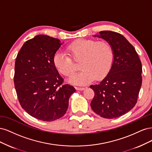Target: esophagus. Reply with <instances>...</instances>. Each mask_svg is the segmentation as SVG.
<instances>
[{
    "label": "esophagus",
    "mask_w": 152,
    "mask_h": 152,
    "mask_svg": "<svg viewBox=\"0 0 152 152\" xmlns=\"http://www.w3.org/2000/svg\"><path fill=\"white\" fill-rule=\"evenodd\" d=\"M76 89L77 91H83L85 89V87H76Z\"/></svg>",
    "instance_id": "34e87169"
}]
</instances>
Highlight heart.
I'll list each match as a JSON object with an SVG mask.
<instances>
[{"label": "heart", "instance_id": "1", "mask_svg": "<svg viewBox=\"0 0 152 152\" xmlns=\"http://www.w3.org/2000/svg\"><path fill=\"white\" fill-rule=\"evenodd\" d=\"M66 50L75 60H80L82 70L72 76L68 82L72 84L85 85L94 80H101L107 75L111 69L113 49L106 41L79 39L69 44ZM53 63L62 75L69 77L74 73V66L70 56L57 52L53 57Z\"/></svg>", "mask_w": 152, "mask_h": 152}]
</instances>
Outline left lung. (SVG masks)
Wrapping results in <instances>:
<instances>
[{
    "mask_svg": "<svg viewBox=\"0 0 152 152\" xmlns=\"http://www.w3.org/2000/svg\"><path fill=\"white\" fill-rule=\"evenodd\" d=\"M94 37L111 45L113 60L107 75L99 84L90 86L95 94L91 107L102 117H119L137 102L142 84L141 62L134 48L122 35L104 30Z\"/></svg>",
    "mask_w": 152,
    "mask_h": 152,
    "instance_id": "obj_1",
    "label": "left lung"
}]
</instances>
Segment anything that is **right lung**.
I'll use <instances>...</instances> for the list:
<instances>
[{
    "mask_svg": "<svg viewBox=\"0 0 152 152\" xmlns=\"http://www.w3.org/2000/svg\"><path fill=\"white\" fill-rule=\"evenodd\" d=\"M63 43L38 35L26 41L16 57L14 82L18 100L27 113L42 121L62 117L75 92L73 86L63 84L53 63L54 55Z\"/></svg>",
    "mask_w": 152,
    "mask_h": 152,
    "instance_id": "1",
    "label": "right lung"
}]
</instances>
